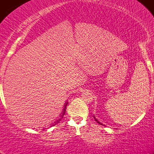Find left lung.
Listing matches in <instances>:
<instances>
[{
  "label": "left lung",
  "instance_id": "1",
  "mask_svg": "<svg viewBox=\"0 0 154 154\" xmlns=\"http://www.w3.org/2000/svg\"><path fill=\"white\" fill-rule=\"evenodd\" d=\"M94 119H95V121H96V122H98V124H100V125H102V124H101V123H100V122H98V119H95V116H94Z\"/></svg>",
  "mask_w": 154,
  "mask_h": 154
}]
</instances>
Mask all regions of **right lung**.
<instances>
[{"label": "right lung", "instance_id": "right-lung-1", "mask_svg": "<svg viewBox=\"0 0 154 154\" xmlns=\"http://www.w3.org/2000/svg\"><path fill=\"white\" fill-rule=\"evenodd\" d=\"M67 103H68V102H66V104H64V106H64V108H63V111H62V113H61V114H60L59 119H58L57 120H56V121H55L54 122H53L52 124H51L50 127H49V128H51V127H54V126H55V125H57V124L59 123V122L61 121V120L63 119V116H64V114H65V112H66V109ZM43 130H45V129L43 128Z\"/></svg>", "mask_w": 154, "mask_h": 154}]
</instances>
